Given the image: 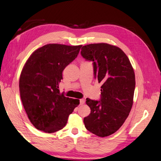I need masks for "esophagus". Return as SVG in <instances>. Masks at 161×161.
I'll return each instance as SVG.
<instances>
[{
  "label": "esophagus",
  "mask_w": 161,
  "mask_h": 161,
  "mask_svg": "<svg viewBox=\"0 0 161 161\" xmlns=\"http://www.w3.org/2000/svg\"><path fill=\"white\" fill-rule=\"evenodd\" d=\"M84 103H85V100H84V99H80V105H83Z\"/></svg>",
  "instance_id": "34e87169"
}]
</instances>
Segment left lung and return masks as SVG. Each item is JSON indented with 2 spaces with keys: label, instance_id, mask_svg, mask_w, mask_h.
I'll use <instances>...</instances> for the list:
<instances>
[{
  "label": "left lung",
  "instance_id": "1",
  "mask_svg": "<svg viewBox=\"0 0 161 161\" xmlns=\"http://www.w3.org/2000/svg\"><path fill=\"white\" fill-rule=\"evenodd\" d=\"M81 55L93 61L94 78L102 83L100 101L86 99L91 114L84 118V125L97 136H108L122 126L131 109L134 70L126 53L114 45L87 44L81 49Z\"/></svg>",
  "mask_w": 161,
  "mask_h": 161
}]
</instances>
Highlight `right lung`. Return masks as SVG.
I'll use <instances>...</instances> for the list:
<instances>
[{
	"label": "right lung",
	"instance_id": "obj_1",
	"mask_svg": "<svg viewBox=\"0 0 161 161\" xmlns=\"http://www.w3.org/2000/svg\"><path fill=\"white\" fill-rule=\"evenodd\" d=\"M81 47L46 44L25 62L19 76V94L27 117L36 129L49 134L61 130L80 103L61 93L58 84L63 70L77 57Z\"/></svg>",
	"mask_w": 161,
	"mask_h": 161
}]
</instances>
